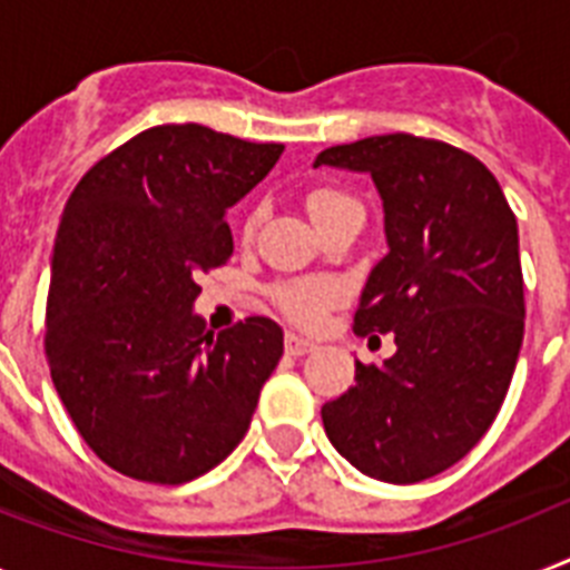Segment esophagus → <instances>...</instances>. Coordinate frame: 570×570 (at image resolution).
I'll return each mask as SVG.
<instances>
[{
	"label": "esophagus",
	"mask_w": 570,
	"mask_h": 570,
	"mask_svg": "<svg viewBox=\"0 0 570 570\" xmlns=\"http://www.w3.org/2000/svg\"><path fill=\"white\" fill-rule=\"evenodd\" d=\"M284 347H286V353H289V356H304V353L315 351V342H313V338L298 336V333H286Z\"/></svg>",
	"instance_id": "esophagus-1"
}]
</instances>
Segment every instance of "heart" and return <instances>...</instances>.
I'll return each mask as SVG.
<instances>
[{
    "instance_id": "1",
    "label": "heart",
    "mask_w": 570,
    "mask_h": 570,
    "mask_svg": "<svg viewBox=\"0 0 570 570\" xmlns=\"http://www.w3.org/2000/svg\"><path fill=\"white\" fill-rule=\"evenodd\" d=\"M344 203V196L336 190H315L309 196V214H322L330 205ZM338 295V286L330 284V281H289V284L275 286V304L284 309L293 322L298 324H315L322 309L327 307L330 301Z\"/></svg>"
}]
</instances>
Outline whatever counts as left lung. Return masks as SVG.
Wrapping results in <instances>:
<instances>
[{"mask_svg": "<svg viewBox=\"0 0 570 570\" xmlns=\"http://www.w3.org/2000/svg\"><path fill=\"white\" fill-rule=\"evenodd\" d=\"M322 165L374 179L389 255L353 322L396 344L380 365L356 362L324 432L367 478L417 484L461 461L504 403L524 336L519 226L499 179L443 141L371 136L318 153Z\"/></svg>", "mask_w": 570, "mask_h": 570, "instance_id": "8db88e82", "label": "left lung"}]
</instances>
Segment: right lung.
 Segmentation results:
<instances>
[{
  "mask_svg": "<svg viewBox=\"0 0 570 570\" xmlns=\"http://www.w3.org/2000/svg\"><path fill=\"white\" fill-rule=\"evenodd\" d=\"M199 124L130 138L78 181L51 252L46 356L95 455L150 484H185L246 438L284 330L208 333L199 277L232 255L226 214L281 159Z\"/></svg>",
  "mask_w": 570,
  "mask_h": 570,
  "instance_id": "obj_1",
  "label": "right lung"
}]
</instances>
